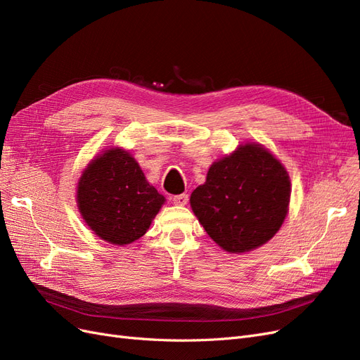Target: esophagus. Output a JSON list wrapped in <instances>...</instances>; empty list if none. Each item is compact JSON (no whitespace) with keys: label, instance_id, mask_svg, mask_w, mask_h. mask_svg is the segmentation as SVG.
<instances>
[{"label":"esophagus","instance_id":"esophagus-1","mask_svg":"<svg viewBox=\"0 0 360 360\" xmlns=\"http://www.w3.org/2000/svg\"><path fill=\"white\" fill-rule=\"evenodd\" d=\"M189 201V197L186 193H181V195H176V197H172V202L176 205H186Z\"/></svg>","mask_w":360,"mask_h":360}]
</instances>
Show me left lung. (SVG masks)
Listing matches in <instances>:
<instances>
[{"label": "left lung", "instance_id": "1", "mask_svg": "<svg viewBox=\"0 0 360 360\" xmlns=\"http://www.w3.org/2000/svg\"><path fill=\"white\" fill-rule=\"evenodd\" d=\"M290 176L258 143H245L213 162L191 207L212 240L225 252L243 254L267 243L284 224Z\"/></svg>", "mask_w": 360, "mask_h": 360}]
</instances>
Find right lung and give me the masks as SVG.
Segmentation results:
<instances>
[{"label":"right lung","instance_id":"obj_1","mask_svg":"<svg viewBox=\"0 0 360 360\" xmlns=\"http://www.w3.org/2000/svg\"><path fill=\"white\" fill-rule=\"evenodd\" d=\"M165 204L130 151L110 147L89 162L76 186L84 222L102 240L124 246L143 237Z\"/></svg>","mask_w":360,"mask_h":360}]
</instances>
